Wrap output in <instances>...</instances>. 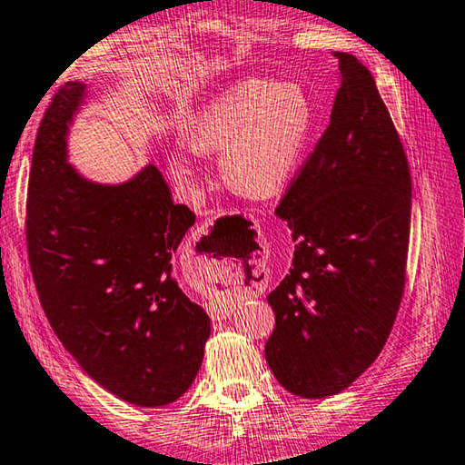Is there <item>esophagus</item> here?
Masks as SVG:
<instances>
[{
  "instance_id": "34e87169",
  "label": "esophagus",
  "mask_w": 465,
  "mask_h": 465,
  "mask_svg": "<svg viewBox=\"0 0 465 465\" xmlns=\"http://www.w3.org/2000/svg\"><path fill=\"white\" fill-rule=\"evenodd\" d=\"M254 288H256L257 291L254 292L253 289H252V293H262V291H264V285H256ZM232 310H233L232 303H227V302L209 305V313H211V316H213V320H225V318H230Z\"/></svg>"
}]
</instances>
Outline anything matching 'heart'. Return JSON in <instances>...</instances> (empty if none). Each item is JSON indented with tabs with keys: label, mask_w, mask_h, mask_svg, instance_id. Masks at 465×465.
Returning a JSON list of instances; mask_svg holds the SVG:
<instances>
[{
	"label": "heart",
	"mask_w": 465,
	"mask_h": 465,
	"mask_svg": "<svg viewBox=\"0 0 465 465\" xmlns=\"http://www.w3.org/2000/svg\"><path fill=\"white\" fill-rule=\"evenodd\" d=\"M313 129V104L293 82L246 80L217 94L188 124L194 152L219 157L223 183L252 199L281 193L299 168ZM172 170L186 184L196 166L183 149Z\"/></svg>",
	"instance_id": "1"
}]
</instances>
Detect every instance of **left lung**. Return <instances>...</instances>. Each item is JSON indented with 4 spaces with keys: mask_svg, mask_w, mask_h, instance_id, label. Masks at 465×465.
<instances>
[{
    "mask_svg": "<svg viewBox=\"0 0 465 465\" xmlns=\"http://www.w3.org/2000/svg\"><path fill=\"white\" fill-rule=\"evenodd\" d=\"M338 57L330 124L277 207L293 230V266L269 293L264 355L302 398L342 391L380 355L406 285L412 178L369 69Z\"/></svg>",
    "mask_w": 465,
    "mask_h": 465,
    "instance_id": "obj_1",
    "label": "left lung"
}]
</instances>
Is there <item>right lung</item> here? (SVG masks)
<instances>
[{
  "label": "right lung",
  "instance_id": "add662e5",
  "mask_svg": "<svg viewBox=\"0 0 465 465\" xmlns=\"http://www.w3.org/2000/svg\"><path fill=\"white\" fill-rule=\"evenodd\" d=\"M84 90L61 85L36 131L30 271L46 320L84 371L124 402L163 406L194 381L211 332L172 271L194 213L172 203L157 166L121 186L92 184L69 168L67 124Z\"/></svg>",
  "mask_w": 465,
  "mask_h": 465
}]
</instances>
